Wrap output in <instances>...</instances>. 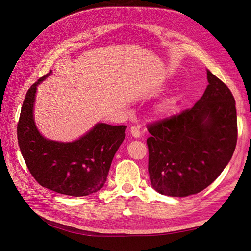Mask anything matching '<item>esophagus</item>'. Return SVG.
Segmentation results:
<instances>
[{"mask_svg":"<svg viewBox=\"0 0 251 251\" xmlns=\"http://www.w3.org/2000/svg\"><path fill=\"white\" fill-rule=\"evenodd\" d=\"M130 134H132L133 137L139 138L140 137V128L138 126H132L130 127Z\"/></svg>","mask_w":251,"mask_h":251,"instance_id":"1","label":"esophagus"}]
</instances>
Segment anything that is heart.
<instances>
[{"mask_svg":"<svg viewBox=\"0 0 251 251\" xmlns=\"http://www.w3.org/2000/svg\"><path fill=\"white\" fill-rule=\"evenodd\" d=\"M168 108H169V106L166 104H163V105L160 106V111L163 112V113H166V111H168Z\"/></svg>","mask_w":251,"mask_h":251,"instance_id":"1","label":"heart"}]
</instances>
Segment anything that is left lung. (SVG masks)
<instances>
[{"label": "left lung", "mask_w": 251, "mask_h": 251, "mask_svg": "<svg viewBox=\"0 0 251 251\" xmlns=\"http://www.w3.org/2000/svg\"><path fill=\"white\" fill-rule=\"evenodd\" d=\"M208 86L192 108L147 125L152 187L173 197L196 194L228 164L237 137L235 99L207 70Z\"/></svg>", "instance_id": "8db88e82"}]
</instances>
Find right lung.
<instances>
[{
	"label": "right lung",
	"instance_id": "obj_1",
	"mask_svg": "<svg viewBox=\"0 0 251 251\" xmlns=\"http://www.w3.org/2000/svg\"><path fill=\"white\" fill-rule=\"evenodd\" d=\"M28 89L17 124L20 151L31 176L41 186L68 196H87L105 184L114 154L126 138V126L98 124L71 143L45 139L33 122V102L37 86Z\"/></svg>",
	"mask_w": 251,
	"mask_h": 251
}]
</instances>
